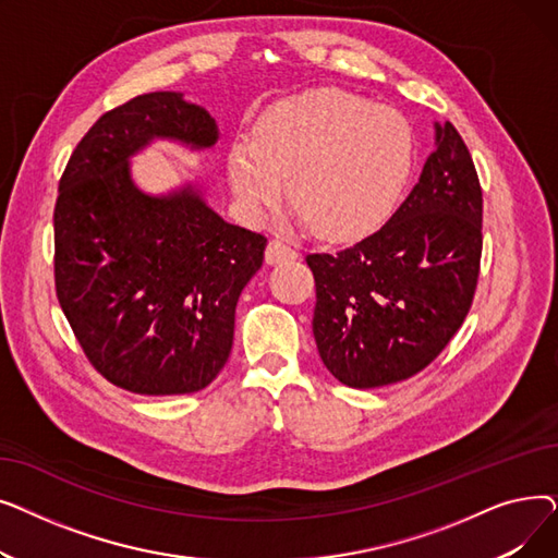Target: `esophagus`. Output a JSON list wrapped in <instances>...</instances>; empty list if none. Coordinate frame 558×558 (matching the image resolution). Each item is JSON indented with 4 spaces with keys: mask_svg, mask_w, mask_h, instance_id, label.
<instances>
[{
    "mask_svg": "<svg viewBox=\"0 0 558 558\" xmlns=\"http://www.w3.org/2000/svg\"><path fill=\"white\" fill-rule=\"evenodd\" d=\"M296 257H299V253L291 248L289 244H284L282 240H271L269 246H267V253H264V259H267V264H282V262H291Z\"/></svg>",
    "mask_w": 558,
    "mask_h": 558,
    "instance_id": "esophagus-1",
    "label": "esophagus"
}]
</instances>
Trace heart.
<instances>
[{"label":"heart","mask_w":558,"mask_h":558,"mask_svg":"<svg viewBox=\"0 0 558 558\" xmlns=\"http://www.w3.org/2000/svg\"><path fill=\"white\" fill-rule=\"evenodd\" d=\"M414 154L400 112L320 87L274 104L253 137L232 142L228 181L255 217L276 208L287 185L289 205L316 234L353 242L396 210Z\"/></svg>","instance_id":"b5f03b06"}]
</instances>
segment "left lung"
<instances>
[{
  "label": "left lung",
  "instance_id": "1",
  "mask_svg": "<svg viewBox=\"0 0 558 558\" xmlns=\"http://www.w3.org/2000/svg\"><path fill=\"white\" fill-rule=\"evenodd\" d=\"M482 257V187L450 122L391 219L339 253L307 255L312 330L341 385L375 389L423 371L471 310Z\"/></svg>",
  "mask_w": 558,
  "mask_h": 558
}]
</instances>
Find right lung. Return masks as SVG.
<instances>
[{
	"label": "right lung",
	"mask_w": 558,
	"mask_h": 558,
	"mask_svg": "<svg viewBox=\"0 0 558 558\" xmlns=\"http://www.w3.org/2000/svg\"><path fill=\"white\" fill-rule=\"evenodd\" d=\"M156 140L213 151L219 129L183 93H149L101 114L76 144L53 210L56 296L108 383L181 396L228 362L234 307L267 238L223 221L201 181L144 192L131 160Z\"/></svg>",
	"instance_id": "obj_1"
}]
</instances>
